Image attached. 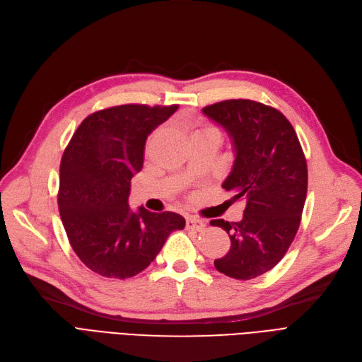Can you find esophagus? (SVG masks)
Masks as SVG:
<instances>
[{"instance_id":"esophagus-1","label":"esophagus","mask_w":362,"mask_h":362,"mask_svg":"<svg viewBox=\"0 0 362 362\" xmlns=\"http://www.w3.org/2000/svg\"><path fill=\"white\" fill-rule=\"evenodd\" d=\"M186 228L197 230V232H201V230H204V228H206V222H204V220H201V218H197V217H187L186 218Z\"/></svg>"}]
</instances>
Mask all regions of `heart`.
Masks as SVG:
<instances>
[{
    "label": "heart",
    "mask_w": 362,
    "mask_h": 362,
    "mask_svg": "<svg viewBox=\"0 0 362 362\" xmlns=\"http://www.w3.org/2000/svg\"><path fill=\"white\" fill-rule=\"evenodd\" d=\"M199 134H213V136H218L220 137V130L217 127H214V125L211 124H201L199 127H197L194 130V136H199Z\"/></svg>",
    "instance_id": "b5f03b06"
}]
</instances>
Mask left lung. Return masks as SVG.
Instances as JSON below:
<instances>
[{
    "instance_id": "obj_1",
    "label": "left lung",
    "mask_w": 362,
    "mask_h": 362,
    "mask_svg": "<svg viewBox=\"0 0 362 362\" xmlns=\"http://www.w3.org/2000/svg\"><path fill=\"white\" fill-rule=\"evenodd\" d=\"M202 112L232 139L235 163L222 186L232 199L245 201L241 222H210L230 238L228 255L214 266L226 276L253 279L286 256L300 225L308 192L305 153L290 121L272 106L230 99Z\"/></svg>"
}]
</instances>
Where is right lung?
Returning <instances> with one entry per match:
<instances>
[{
    "label": "right lung",
    "instance_id": "obj_1",
    "mask_svg": "<svg viewBox=\"0 0 362 362\" xmlns=\"http://www.w3.org/2000/svg\"><path fill=\"white\" fill-rule=\"evenodd\" d=\"M179 105H119L88 115L60 161L57 206L75 255L88 269L125 279L146 269L180 214L129 207L130 180L144 167L149 133Z\"/></svg>",
    "mask_w": 362,
    "mask_h": 362
}]
</instances>
